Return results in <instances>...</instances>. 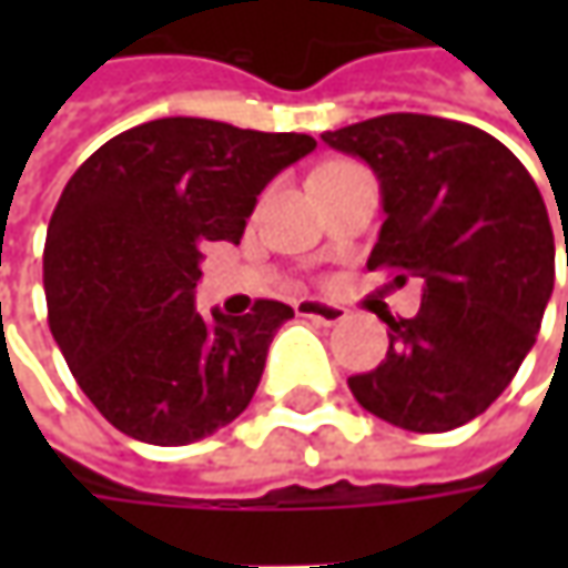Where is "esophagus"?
Wrapping results in <instances>:
<instances>
[{"instance_id":"esophagus-1","label":"esophagus","mask_w":568,"mask_h":568,"mask_svg":"<svg viewBox=\"0 0 568 568\" xmlns=\"http://www.w3.org/2000/svg\"><path fill=\"white\" fill-rule=\"evenodd\" d=\"M296 316L313 318L318 325H341V322L347 318V310H344V306H335V303H325V300L306 296V300L296 303Z\"/></svg>"}]
</instances>
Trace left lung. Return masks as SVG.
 Returning a JSON list of instances; mask_svg holds the SVG:
<instances>
[{
    "mask_svg": "<svg viewBox=\"0 0 568 568\" xmlns=\"http://www.w3.org/2000/svg\"><path fill=\"white\" fill-rule=\"evenodd\" d=\"M322 142L379 180L385 221L366 268L424 281L417 316L385 318V361L347 379L354 398L410 433L468 424L513 382L554 294L540 189L506 144L443 116L385 113Z\"/></svg>",
    "mask_w": 568,
    "mask_h": 568,
    "instance_id": "8db88e82",
    "label": "left lung"
}]
</instances>
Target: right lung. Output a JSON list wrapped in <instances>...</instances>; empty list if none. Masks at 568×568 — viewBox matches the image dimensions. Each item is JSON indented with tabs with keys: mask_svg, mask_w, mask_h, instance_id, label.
I'll return each mask as SVG.
<instances>
[{
	"mask_svg": "<svg viewBox=\"0 0 568 568\" xmlns=\"http://www.w3.org/2000/svg\"><path fill=\"white\" fill-rule=\"evenodd\" d=\"M316 148L310 135L166 116L122 132L78 166L50 217V332L81 392L120 433L189 446L236 420L258 388L277 300L202 318L205 243H240L258 192Z\"/></svg>",
	"mask_w": 568,
	"mask_h": 568,
	"instance_id": "right-lung-1",
	"label": "right lung"
}]
</instances>
